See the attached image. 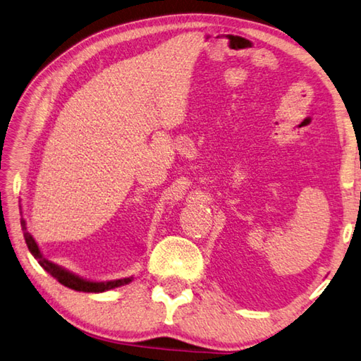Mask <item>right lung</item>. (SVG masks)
<instances>
[{
    "label": "right lung",
    "instance_id": "add662e5",
    "mask_svg": "<svg viewBox=\"0 0 361 361\" xmlns=\"http://www.w3.org/2000/svg\"><path fill=\"white\" fill-rule=\"evenodd\" d=\"M20 225H22V230H23L25 243H27L31 255H33L37 260V263H39L41 267L46 269L50 276L54 277V279L59 281L61 286H65L68 288H73V290H78V292L99 293V292H106V290L120 287V286H123V283H128L131 281V277H128V279H118V281H109V282H90V281L82 279V277L75 276L73 273H69V271H66V269L56 267L55 263L49 262L47 258L42 257L41 250H39V247H37V244L33 239V236H31L28 230H27V224H25L23 217L20 220Z\"/></svg>",
    "mask_w": 361,
    "mask_h": 361
}]
</instances>
